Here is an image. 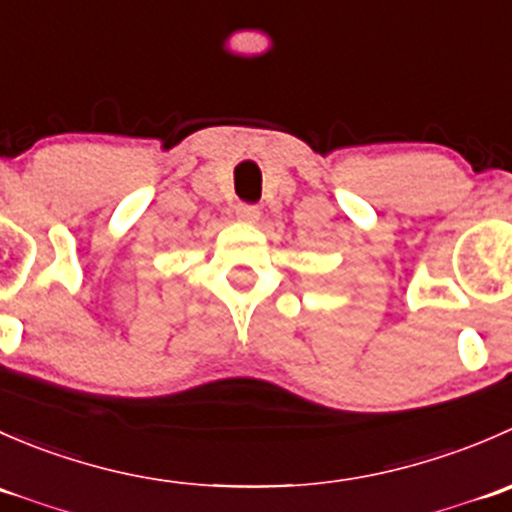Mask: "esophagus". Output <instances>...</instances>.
Instances as JSON below:
<instances>
[{"instance_id": "1", "label": "esophagus", "mask_w": 512, "mask_h": 512, "mask_svg": "<svg viewBox=\"0 0 512 512\" xmlns=\"http://www.w3.org/2000/svg\"><path fill=\"white\" fill-rule=\"evenodd\" d=\"M235 218L240 220V223L252 225V223H257V220H260V210H257L255 205H237Z\"/></svg>"}]
</instances>
